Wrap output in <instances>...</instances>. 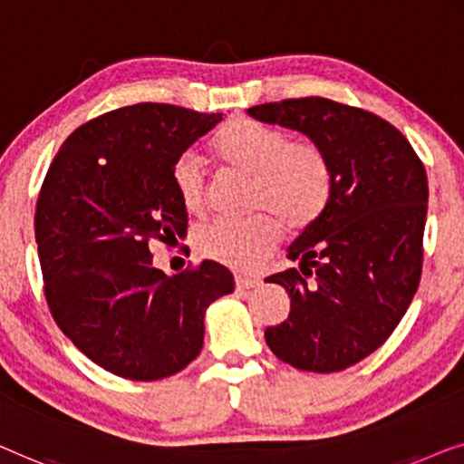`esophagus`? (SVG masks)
Returning <instances> with one entry per match:
<instances>
[{
    "label": "esophagus",
    "instance_id": "obj_1",
    "mask_svg": "<svg viewBox=\"0 0 464 464\" xmlns=\"http://www.w3.org/2000/svg\"><path fill=\"white\" fill-rule=\"evenodd\" d=\"M263 284L260 282V277H235V285H237V290H252V288H258V285Z\"/></svg>",
    "mask_w": 464,
    "mask_h": 464
}]
</instances>
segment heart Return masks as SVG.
Listing matches in <instances>:
<instances>
[{"instance_id": "obj_1", "label": "heart", "mask_w": 464, "mask_h": 464, "mask_svg": "<svg viewBox=\"0 0 464 464\" xmlns=\"http://www.w3.org/2000/svg\"><path fill=\"white\" fill-rule=\"evenodd\" d=\"M214 151L229 168L252 176V208L265 214L214 218L201 225L195 231V244L208 258L250 271L277 246L278 218L285 227L300 229L313 223L328 204L332 172L328 158L315 142L290 140L282 128L239 117L217 136ZM172 182L187 210H204L208 174L198 151L176 158Z\"/></svg>"}]
</instances>
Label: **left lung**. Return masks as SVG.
Masks as SVG:
<instances>
[{
  "label": "left lung",
  "mask_w": 464,
  "mask_h": 464,
  "mask_svg": "<svg viewBox=\"0 0 464 464\" xmlns=\"http://www.w3.org/2000/svg\"><path fill=\"white\" fill-rule=\"evenodd\" d=\"M254 120L296 130L322 149L332 193L288 247L290 315L265 330L279 360L338 372L381 347L406 315L422 269L429 185L400 130L374 113L322 96L256 104Z\"/></svg>",
  "instance_id": "left-lung-1"
}]
</instances>
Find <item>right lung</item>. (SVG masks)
Masks as SVG:
<instances>
[{
    "label": "right lung",
    "mask_w": 464,
    "mask_h": 464,
    "mask_svg": "<svg viewBox=\"0 0 464 464\" xmlns=\"http://www.w3.org/2000/svg\"><path fill=\"white\" fill-rule=\"evenodd\" d=\"M223 113L140 102L83 123L63 142L35 208L45 300L69 341L111 374L160 381L204 347V319L233 276L204 260L168 277L151 239L187 233L172 182L180 153Z\"/></svg>",
    "instance_id": "obj_1"
}]
</instances>
